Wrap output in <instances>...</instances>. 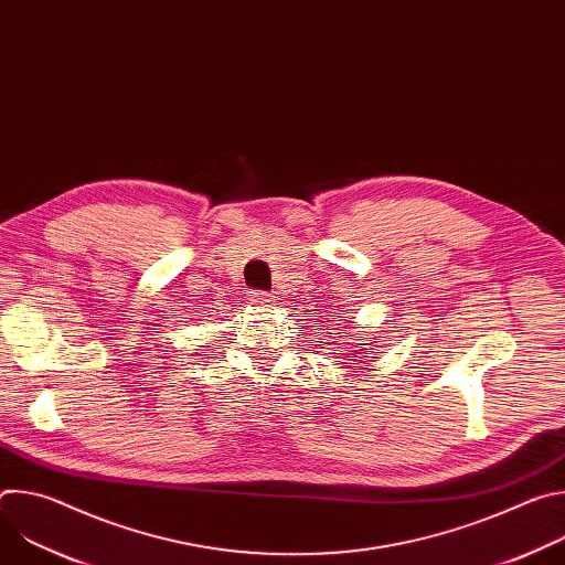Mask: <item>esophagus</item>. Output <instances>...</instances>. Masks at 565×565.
Returning <instances> with one entry per match:
<instances>
[{"instance_id":"obj_1","label":"esophagus","mask_w":565,"mask_h":565,"mask_svg":"<svg viewBox=\"0 0 565 565\" xmlns=\"http://www.w3.org/2000/svg\"><path fill=\"white\" fill-rule=\"evenodd\" d=\"M250 301L255 306H270L275 301V297L270 292H264V290H253L250 292Z\"/></svg>"}]
</instances>
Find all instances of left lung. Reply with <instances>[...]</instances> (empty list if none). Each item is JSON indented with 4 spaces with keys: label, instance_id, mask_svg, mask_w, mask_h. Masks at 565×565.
Masks as SVG:
<instances>
[{
    "label": "left lung",
    "instance_id": "1",
    "mask_svg": "<svg viewBox=\"0 0 565 565\" xmlns=\"http://www.w3.org/2000/svg\"><path fill=\"white\" fill-rule=\"evenodd\" d=\"M340 329H342V327H340ZM364 358H366V355H364Z\"/></svg>",
    "mask_w": 565,
    "mask_h": 565
}]
</instances>
